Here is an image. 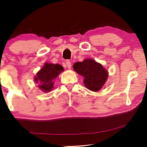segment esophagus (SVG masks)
Masks as SVG:
<instances>
[{
    "label": "esophagus",
    "instance_id": "34e87169",
    "mask_svg": "<svg viewBox=\"0 0 147 147\" xmlns=\"http://www.w3.org/2000/svg\"><path fill=\"white\" fill-rule=\"evenodd\" d=\"M65 63H66V65H67L68 69H70V68H71V62H70V61L67 60V61H66Z\"/></svg>",
    "mask_w": 147,
    "mask_h": 147
}]
</instances>
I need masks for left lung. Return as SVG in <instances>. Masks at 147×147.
I'll return each instance as SVG.
<instances>
[{
    "label": "left lung",
    "mask_w": 147,
    "mask_h": 147,
    "mask_svg": "<svg viewBox=\"0 0 147 147\" xmlns=\"http://www.w3.org/2000/svg\"><path fill=\"white\" fill-rule=\"evenodd\" d=\"M73 67L74 71L84 78L86 88L93 92L99 91L108 77L105 68L94 59H86L82 62H76Z\"/></svg>",
    "instance_id": "8db88e82"
}]
</instances>
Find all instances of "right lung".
<instances>
[{"label": "right lung", "mask_w": 147, "mask_h": 147, "mask_svg": "<svg viewBox=\"0 0 147 147\" xmlns=\"http://www.w3.org/2000/svg\"><path fill=\"white\" fill-rule=\"evenodd\" d=\"M63 71V67L59 64L45 63L43 67L36 74L35 82L39 84V88L44 92H50L53 88L54 80Z\"/></svg>", "instance_id": "obj_1"}]
</instances>
